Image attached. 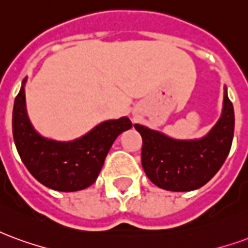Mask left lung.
I'll return each instance as SVG.
<instances>
[{"label": "left lung", "mask_w": 248, "mask_h": 248, "mask_svg": "<svg viewBox=\"0 0 248 248\" xmlns=\"http://www.w3.org/2000/svg\"><path fill=\"white\" fill-rule=\"evenodd\" d=\"M234 108L224 89L223 110L207 135L175 140L135 124L142 137V167L155 186L169 191H191L211 179L229 155L234 138Z\"/></svg>", "instance_id": "left-lung-1"}]
</instances>
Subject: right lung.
<instances>
[{"label": "right lung", "instance_id": "1", "mask_svg": "<svg viewBox=\"0 0 248 248\" xmlns=\"http://www.w3.org/2000/svg\"><path fill=\"white\" fill-rule=\"evenodd\" d=\"M25 82L14 99L13 138L21 161L44 186L57 191H79L98 178L110 147L131 127L127 117L105 121L81 138L69 142L47 140L31 126L25 105Z\"/></svg>", "mask_w": 248, "mask_h": 248}]
</instances>
